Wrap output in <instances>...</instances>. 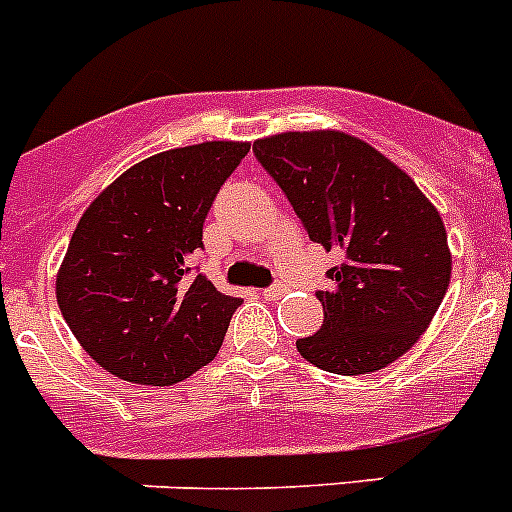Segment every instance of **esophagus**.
<instances>
[{
	"mask_svg": "<svg viewBox=\"0 0 512 512\" xmlns=\"http://www.w3.org/2000/svg\"><path fill=\"white\" fill-rule=\"evenodd\" d=\"M261 295H264V300H279V297L284 295V287H282V284H274V287L264 289Z\"/></svg>",
	"mask_w": 512,
	"mask_h": 512,
	"instance_id": "esophagus-1",
	"label": "esophagus"
}]
</instances>
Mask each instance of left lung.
<instances>
[{"mask_svg":"<svg viewBox=\"0 0 512 512\" xmlns=\"http://www.w3.org/2000/svg\"><path fill=\"white\" fill-rule=\"evenodd\" d=\"M307 235L341 266L318 292L323 325L297 341L323 372H379L408 354L451 282L441 212L395 161L343 130H289L253 143Z\"/></svg>","mask_w":512,"mask_h":512,"instance_id":"obj_1","label":"left lung"}]
</instances>
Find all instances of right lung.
Instances as JSON below:
<instances>
[{
    "instance_id": "1",
    "label": "right lung",
    "mask_w": 512,
    "mask_h": 512,
    "mask_svg": "<svg viewBox=\"0 0 512 512\" xmlns=\"http://www.w3.org/2000/svg\"><path fill=\"white\" fill-rule=\"evenodd\" d=\"M251 143L207 140L143 158L84 210L56 274L81 348L115 377L169 387L223 346L238 297L187 282L217 189Z\"/></svg>"
}]
</instances>
